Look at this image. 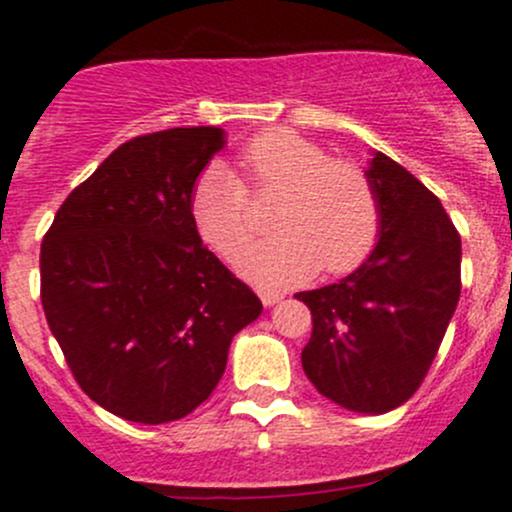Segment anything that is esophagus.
I'll return each mask as SVG.
<instances>
[{
	"label": "esophagus",
	"mask_w": 512,
	"mask_h": 512,
	"mask_svg": "<svg viewBox=\"0 0 512 512\" xmlns=\"http://www.w3.org/2000/svg\"><path fill=\"white\" fill-rule=\"evenodd\" d=\"M260 299H262V304H265V307H272V304L280 302L282 294L280 292H270V289H262Z\"/></svg>",
	"instance_id": "obj_1"
}]
</instances>
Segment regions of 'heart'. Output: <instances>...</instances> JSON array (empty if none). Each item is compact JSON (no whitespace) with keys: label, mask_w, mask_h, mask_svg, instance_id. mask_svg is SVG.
I'll return each instance as SVG.
<instances>
[{"label":"heart","mask_w":512,"mask_h":512,"mask_svg":"<svg viewBox=\"0 0 512 512\" xmlns=\"http://www.w3.org/2000/svg\"><path fill=\"white\" fill-rule=\"evenodd\" d=\"M255 193L282 190L272 225L280 232L245 250L252 235L247 185L223 163L198 175L190 215L215 252L240 255V272L260 287H289L319 267L352 272L379 240V198L369 175L352 160L329 158L322 146L294 131H265L242 153Z\"/></svg>","instance_id":"b5f03b06"}]
</instances>
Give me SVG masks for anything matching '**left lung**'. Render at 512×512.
<instances>
[{
    "mask_svg": "<svg viewBox=\"0 0 512 512\" xmlns=\"http://www.w3.org/2000/svg\"><path fill=\"white\" fill-rule=\"evenodd\" d=\"M379 242L352 275L294 297L312 312L302 366L314 389L359 414H386L426 379L461 297V235L404 165L374 153Z\"/></svg>",
    "mask_w": 512,
    "mask_h": 512,
    "instance_id": "1",
    "label": "left lung"
}]
</instances>
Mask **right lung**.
Wrapping results in <instances>:
<instances>
[{
    "label": "right lung",
    "mask_w": 512,
    "mask_h": 512,
    "mask_svg": "<svg viewBox=\"0 0 512 512\" xmlns=\"http://www.w3.org/2000/svg\"><path fill=\"white\" fill-rule=\"evenodd\" d=\"M225 146L193 126L121 143L56 210L41 307L76 384L111 414L168 423L218 386L262 302L203 245L190 190Z\"/></svg>",
    "instance_id": "1"
}]
</instances>
